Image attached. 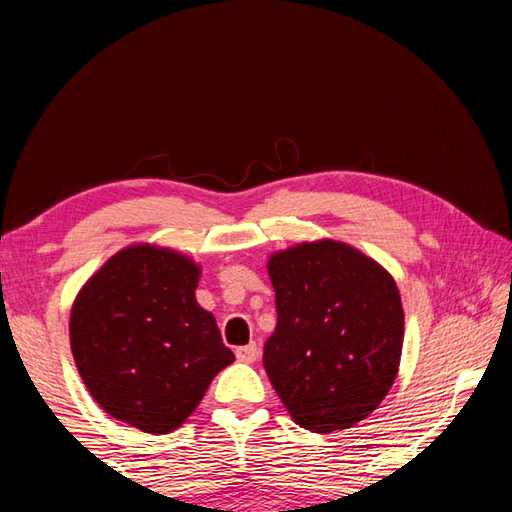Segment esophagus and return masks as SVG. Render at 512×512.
I'll return each instance as SVG.
<instances>
[{
  "instance_id": "obj_1",
  "label": "esophagus",
  "mask_w": 512,
  "mask_h": 512,
  "mask_svg": "<svg viewBox=\"0 0 512 512\" xmlns=\"http://www.w3.org/2000/svg\"><path fill=\"white\" fill-rule=\"evenodd\" d=\"M259 357V348L255 343H248V345H241L237 348V359L244 361V363H253Z\"/></svg>"
}]
</instances>
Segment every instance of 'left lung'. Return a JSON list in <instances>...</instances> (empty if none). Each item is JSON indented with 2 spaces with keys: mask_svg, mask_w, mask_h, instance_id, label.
<instances>
[{
  "mask_svg": "<svg viewBox=\"0 0 512 512\" xmlns=\"http://www.w3.org/2000/svg\"><path fill=\"white\" fill-rule=\"evenodd\" d=\"M277 325L264 345L275 393L302 429H348L391 391L404 339L393 277L359 250L316 241L268 262Z\"/></svg>",
  "mask_w": 512,
  "mask_h": 512,
  "instance_id": "left-lung-1",
  "label": "left lung"
}]
</instances>
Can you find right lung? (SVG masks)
Instances as JSON below:
<instances>
[{"mask_svg":"<svg viewBox=\"0 0 512 512\" xmlns=\"http://www.w3.org/2000/svg\"><path fill=\"white\" fill-rule=\"evenodd\" d=\"M198 268L167 248L112 255L81 289L69 339L83 384L112 418L146 433L178 429L235 354L194 298Z\"/></svg>","mask_w":512,"mask_h":512,"instance_id":"add662e5","label":"right lung"}]
</instances>
